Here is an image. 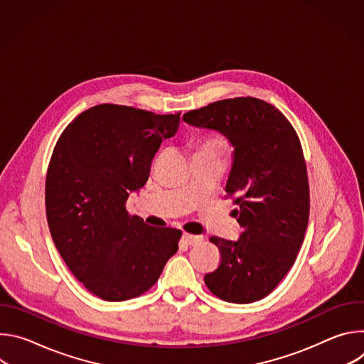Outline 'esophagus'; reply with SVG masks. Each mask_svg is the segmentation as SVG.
<instances>
[{
    "mask_svg": "<svg viewBox=\"0 0 364 364\" xmlns=\"http://www.w3.org/2000/svg\"><path fill=\"white\" fill-rule=\"evenodd\" d=\"M181 239H183L184 243H187V245H190V246H191V245H197V243H200V242L203 240L201 236H196V235H190V233H183Z\"/></svg>",
    "mask_w": 364,
    "mask_h": 364,
    "instance_id": "esophagus-1",
    "label": "esophagus"
}]
</instances>
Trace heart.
I'll use <instances>...</instances> for the list:
<instances>
[{
  "label": "heart",
  "instance_id": "obj_1",
  "mask_svg": "<svg viewBox=\"0 0 364 364\" xmlns=\"http://www.w3.org/2000/svg\"><path fill=\"white\" fill-rule=\"evenodd\" d=\"M226 149V144L222 138L219 136H205L204 139H201V142L197 146L196 152L200 154H218V155H223Z\"/></svg>",
  "mask_w": 364,
  "mask_h": 364
}]
</instances>
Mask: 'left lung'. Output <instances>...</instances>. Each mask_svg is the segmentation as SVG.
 <instances>
[{"label":"left lung","mask_w":364,"mask_h":364,"mask_svg":"<svg viewBox=\"0 0 364 364\" xmlns=\"http://www.w3.org/2000/svg\"><path fill=\"white\" fill-rule=\"evenodd\" d=\"M183 121L219 132L233 148L225 190L236 196L233 215L243 232L237 240L210 237L222 262L204 282L228 302L262 299L294 265L308 226L309 188L298 135L281 111L256 97L219 100Z\"/></svg>","instance_id":"obj_1"}]
</instances>
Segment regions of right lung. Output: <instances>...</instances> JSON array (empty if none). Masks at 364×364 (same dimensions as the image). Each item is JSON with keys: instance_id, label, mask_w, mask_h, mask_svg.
I'll return each instance as SVG.
<instances>
[{"instance_id": "obj_1", "label": "right lung", "mask_w": 364, "mask_h": 364, "mask_svg": "<svg viewBox=\"0 0 364 364\" xmlns=\"http://www.w3.org/2000/svg\"><path fill=\"white\" fill-rule=\"evenodd\" d=\"M178 125L180 114L97 105L75 118L55 146L46 178L48 229L76 279L102 299L144 294L178 250L180 230L149 226L125 209Z\"/></svg>"}]
</instances>
